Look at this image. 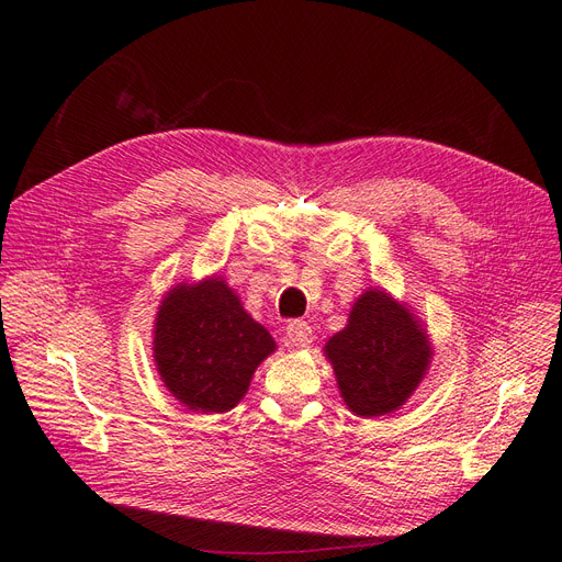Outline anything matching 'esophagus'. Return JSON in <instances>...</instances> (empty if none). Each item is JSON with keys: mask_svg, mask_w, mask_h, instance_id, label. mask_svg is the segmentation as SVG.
Instances as JSON below:
<instances>
[{"mask_svg": "<svg viewBox=\"0 0 562 562\" xmlns=\"http://www.w3.org/2000/svg\"><path fill=\"white\" fill-rule=\"evenodd\" d=\"M285 337H288V345L295 347V349H307L312 345V326L307 321H291L285 326Z\"/></svg>", "mask_w": 562, "mask_h": 562, "instance_id": "obj_1", "label": "esophagus"}]
</instances>
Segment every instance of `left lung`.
Instances as JSON below:
<instances>
[{
    "label": "left lung",
    "instance_id": "1",
    "mask_svg": "<svg viewBox=\"0 0 562 562\" xmlns=\"http://www.w3.org/2000/svg\"><path fill=\"white\" fill-rule=\"evenodd\" d=\"M323 356L330 361L339 396L353 415L382 417L401 411L434 359L422 318L384 288L356 297L347 326L335 333Z\"/></svg>",
    "mask_w": 562,
    "mask_h": 562
}]
</instances>
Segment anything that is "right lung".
<instances>
[{
  "label": "right lung",
  "instance_id": "right-lung-1",
  "mask_svg": "<svg viewBox=\"0 0 562 562\" xmlns=\"http://www.w3.org/2000/svg\"><path fill=\"white\" fill-rule=\"evenodd\" d=\"M277 351L223 277L168 288L155 316L151 356L164 386L187 411L227 413L250 386L252 372Z\"/></svg>",
  "mask_w": 562,
  "mask_h": 562
}]
</instances>
